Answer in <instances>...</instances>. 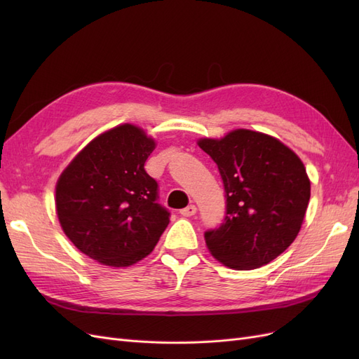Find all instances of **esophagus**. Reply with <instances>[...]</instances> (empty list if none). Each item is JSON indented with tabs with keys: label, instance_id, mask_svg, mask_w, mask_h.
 I'll use <instances>...</instances> for the list:
<instances>
[{
	"label": "esophagus",
	"instance_id": "1",
	"mask_svg": "<svg viewBox=\"0 0 359 359\" xmlns=\"http://www.w3.org/2000/svg\"><path fill=\"white\" fill-rule=\"evenodd\" d=\"M180 214H181L182 217H191V215L196 214V206H194V205H189V206H186V208H182V210L180 211Z\"/></svg>",
	"mask_w": 359,
	"mask_h": 359
}]
</instances>
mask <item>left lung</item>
I'll list each match as a JSON object with an SVG mask.
<instances>
[{
    "label": "left lung",
    "mask_w": 359,
    "mask_h": 359,
    "mask_svg": "<svg viewBox=\"0 0 359 359\" xmlns=\"http://www.w3.org/2000/svg\"><path fill=\"white\" fill-rule=\"evenodd\" d=\"M223 180L226 215L205 232L223 265L255 269L295 240L310 201V180L299 157L278 139L238 128L222 139H201Z\"/></svg>",
    "instance_id": "8db88e82"
}]
</instances>
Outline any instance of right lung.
Returning a JSON list of instances; mask_svg holds the SVG:
<instances>
[{
	"label": "right lung",
	"instance_id": "right-lung-1",
	"mask_svg": "<svg viewBox=\"0 0 359 359\" xmlns=\"http://www.w3.org/2000/svg\"><path fill=\"white\" fill-rule=\"evenodd\" d=\"M154 148L142 128L123 124L93 139L61 173L58 220L83 255L119 268L154 250L170 215L144 168Z\"/></svg>",
	"mask_w": 359,
	"mask_h": 359
}]
</instances>
